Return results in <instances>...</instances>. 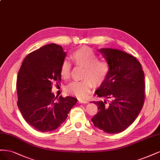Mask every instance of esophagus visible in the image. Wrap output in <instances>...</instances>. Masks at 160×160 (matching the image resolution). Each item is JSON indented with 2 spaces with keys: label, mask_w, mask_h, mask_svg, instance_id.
Wrapping results in <instances>:
<instances>
[{
  "label": "esophagus",
  "mask_w": 160,
  "mask_h": 160,
  "mask_svg": "<svg viewBox=\"0 0 160 160\" xmlns=\"http://www.w3.org/2000/svg\"><path fill=\"white\" fill-rule=\"evenodd\" d=\"M78 102L80 103V104H86V103H88V101L84 99H79Z\"/></svg>",
  "instance_id": "1"
}]
</instances>
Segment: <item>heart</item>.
<instances>
[{
	"label": "heart",
	"mask_w": 160,
	"mask_h": 160,
	"mask_svg": "<svg viewBox=\"0 0 160 160\" xmlns=\"http://www.w3.org/2000/svg\"><path fill=\"white\" fill-rule=\"evenodd\" d=\"M71 58L76 65L84 66L82 78L80 81H74L66 86V91L71 95L80 98H84L88 95L94 84L99 85L104 80L109 70L107 62L98 58V55L90 48L84 46L72 54ZM60 74L64 79L70 76V64L68 61H64L61 64Z\"/></svg>",
	"instance_id": "1"
}]
</instances>
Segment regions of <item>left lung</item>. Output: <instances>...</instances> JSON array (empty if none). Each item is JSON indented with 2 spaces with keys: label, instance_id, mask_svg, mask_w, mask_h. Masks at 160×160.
Returning a JSON list of instances; mask_svg holds the SVG:
<instances>
[{
  "label": "left lung",
  "instance_id": "left-lung-1",
  "mask_svg": "<svg viewBox=\"0 0 160 160\" xmlns=\"http://www.w3.org/2000/svg\"><path fill=\"white\" fill-rule=\"evenodd\" d=\"M99 52L106 60L109 71L96 91L102 100L91 102L98 110L92 122L106 133H120L134 122L142 110L145 100L144 73L140 62L130 54L112 48Z\"/></svg>",
  "mask_w": 160,
  "mask_h": 160
}]
</instances>
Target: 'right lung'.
<instances>
[{"instance_id": "add662e5", "label": "right lung", "mask_w": 160, "mask_h": 160, "mask_svg": "<svg viewBox=\"0 0 160 160\" xmlns=\"http://www.w3.org/2000/svg\"><path fill=\"white\" fill-rule=\"evenodd\" d=\"M66 52L61 46L50 44L28 54L18 74V107L25 121L37 130L57 129L77 102L71 96H56L52 84H60V67Z\"/></svg>"}]
</instances>
